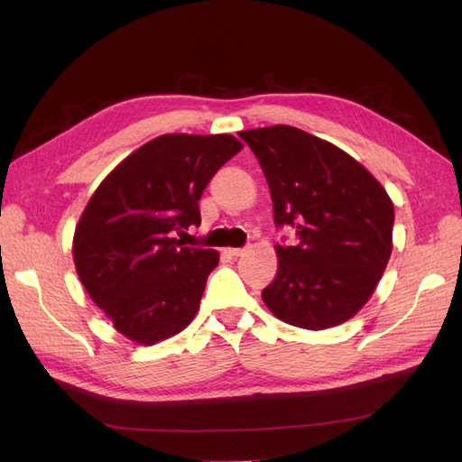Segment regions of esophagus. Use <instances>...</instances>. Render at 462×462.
Listing matches in <instances>:
<instances>
[{"label":"esophagus","mask_w":462,"mask_h":462,"mask_svg":"<svg viewBox=\"0 0 462 462\" xmlns=\"http://www.w3.org/2000/svg\"><path fill=\"white\" fill-rule=\"evenodd\" d=\"M227 253L231 256H243L246 253V248H227Z\"/></svg>","instance_id":"34e87169"}]
</instances>
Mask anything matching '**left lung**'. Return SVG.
Masks as SVG:
<instances>
[{"instance_id": "1", "label": "left lung", "mask_w": 462, "mask_h": 462, "mask_svg": "<svg viewBox=\"0 0 462 462\" xmlns=\"http://www.w3.org/2000/svg\"><path fill=\"white\" fill-rule=\"evenodd\" d=\"M268 180L277 227V275L262 291L285 324L328 329L351 319L380 283L393 248V202L377 179L335 144L289 125L241 131Z\"/></svg>"}]
</instances>
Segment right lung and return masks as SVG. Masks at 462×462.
Wrapping results in <instances>:
<instances>
[{"mask_svg":"<svg viewBox=\"0 0 462 462\" xmlns=\"http://www.w3.org/2000/svg\"><path fill=\"white\" fill-rule=\"evenodd\" d=\"M243 144L231 134H162L96 189L73 239L80 283L114 328L138 345L183 331L219 254L175 235L200 226L199 200Z\"/></svg>","mask_w":462,"mask_h":462,"instance_id":"add662e5","label":"right lung"}]
</instances>
